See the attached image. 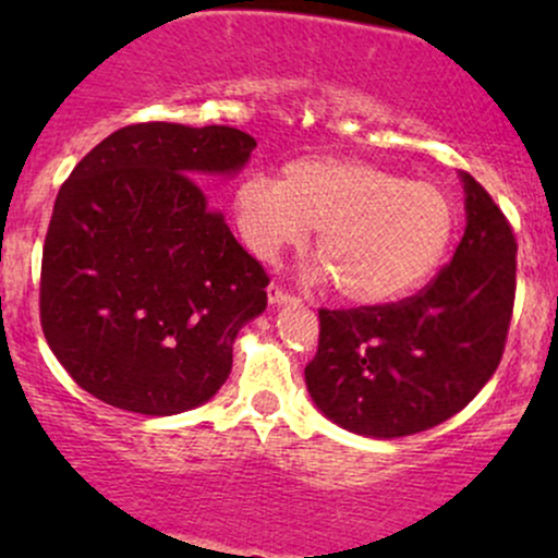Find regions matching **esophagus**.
Masks as SVG:
<instances>
[{"instance_id":"34e87169","label":"esophagus","mask_w":558,"mask_h":558,"mask_svg":"<svg viewBox=\"0 0 558 558\" xmlns=\"http://www.w3.org/2000/svg\"><path fill=\"white\" fill-rule=\"evenodd\" d=\"M267 299H270V304H286V301H293V296L291 293L286 291V288H280L278 283H270L267 286Z\"/></svg>"}]
</instances>
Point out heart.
<instances>
[{"instance_id":"obj_1","label":"heart","mask_w":558,"mask_h":558,"mask_svg":"<svg viewBox=\"0 0 558 558\" xmlns=\"http://www.w3.org/2000/svg\"><path fill=\"white\" fill-rule=\"evenodd\" d=\"M246 246L262 259L315 230L312 257L351 304H388L444 262L457 207L440 185L403 181L362 159H299L278 181L243 178L233 196Z\"/></svg>"}]
</instances>
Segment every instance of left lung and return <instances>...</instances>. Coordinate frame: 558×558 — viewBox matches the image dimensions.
I'll return each instance as SVG.
<instances>
[{
	"label": "left lung",
	"mask_w": 558,
	"mask_h": 558,
	"mask_svg": "<svg viewBox=\"0 0 558 558\" xmlns=\"http://www.w3.org/2000/svg\"><path fill=\"white\" fill-rule=\"evenodd\" d=\"M466 228L453 259L414 296L319 310L306 388L325 417L367 438L440 425L496 373L517 291V239L470 172Z\"/></svg>",
	"instance_id": "8db88e82"
}]
</instances>
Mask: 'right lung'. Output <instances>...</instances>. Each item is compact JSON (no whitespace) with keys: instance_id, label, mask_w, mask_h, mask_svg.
<instances>
[{"instance_id":"add662e5","label":"right lung","mask_w":558,"mask_h":558,"mask_svg":"<svg viewBox=\"0 0 558 558\" xmlns=\"http://www.w3.org/2000/svg\"><path fill=\"white\" fill-rule=\"evenodd\" d=\"M257 146L228 125H125L75 165L49 220L38 312L83 390L168 417L209 401L267 278L198 178L235 172Z\"/></svg>"}]
</instances>
